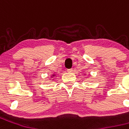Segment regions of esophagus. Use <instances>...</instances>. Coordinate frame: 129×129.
Segmentation results:
<instances>
[{
	"mask_svg": "<svg viewBox=\"0 0 129 129\" xmlns=\"http://www.w3.org/2000/svg\"><path fill=\"white\" fill-rule=\"evenodd\" d=\"M68 72H69V73H71V72H73V68H68L67 69Z\"/></svg>",
	"mask_w": 129,
	"mask_h": 129,
	"instance_id": "esophagus-1",
	"label": "esophagus"
}]
</instances>
